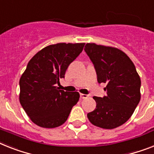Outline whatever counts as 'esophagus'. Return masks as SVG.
I'll list each match as a JSON object with an SVG mask.
<instances>
[{"instance_id": "1", "label": "esophagus", "mask_w": 154, "mask_h": 154, "mask_svg": "<svg viewBox=\"0 0 154 154\" xmlns=\"http://www.w3.org/2000/svg\"><path fill=\"white\" fill-rule=\"evenodd\" d=\"M80 96H81V99H86V98H88V95L82 94V93H81V95H80Z\"/></svg>"}]
</instances>
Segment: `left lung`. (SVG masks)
I'll return each instance as SVG.
<instances>
[{
    "instance_id": "1",
    "label": "left lung",
    "mask_w": 154,
    "mask_h": 154,
    "mask_svg": "<svg viewBox=\"0 0 154 154\" xmlns=\"http://www.w3.org/2000/svg\"><path fill=\"white\" fill-rule=\"evenodd\" d=\"M85 51L96 69L98 83H105L103 97H94L97 107L87 114L88 120L103 129H114L127 122L141 99V79L130 57L122 51L87 43Z\"/></svg>"
}]
</instances>
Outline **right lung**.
Segmentation results:
<instances>
[{"label": "right lung", "mask_w": 154, "mask_h": 154, "mask_svg": "<svg viewBox=\"0 0 154 154\" xmlns=\"http://www.w3.org/2000/svg\"><path fill=\"white\" fill-rule=\"evenodd\" d=\"M85 43H57L42 49L30 60L20 80V102L31 120L54 128L67 120L78 102L79 92L56 86L66 69L82 52Z\"/></svg>", "instance_id": "add662e5"}]
</instances>
